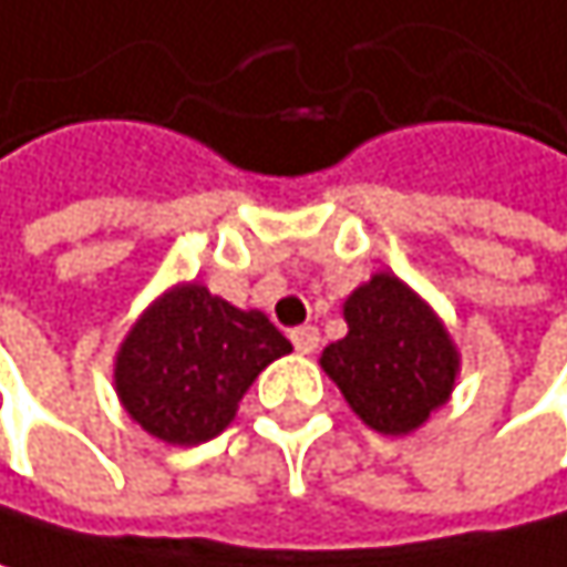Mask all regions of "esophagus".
<instances>
[{
    "instance_id": "esophagus-1",
    "label": "esophagus",
    "mask_w": 567,
    "mask_h": 567,
    "mask_svg": "<svg viewBox=\"0 0 567 567\" xmlns=\"http://www.w3.org/2000/svg\"><path fill=\"white\" fill-rule=\"evenodd\" d=\"M292 346H296V352H302V355H312V352L319 349V329H316V326L292 329Z\"/></svg>"
}]
</instances>
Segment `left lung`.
I'll return each mask as SVG.
<instances>
[{
    "label": "left lung",
    "instance_id": "obj_1",
    "mask_svg": "<svg viewBox=\"0 0 567 567\" xmlns=\"http://www.w3.org/2000/svg\"><path fill=\"white\" fill-rule=\"evenodd\" d=\"M349 336L319 365L349 409L382 435L419 432L455 392L462 369L439 312L392 271H375L342 306Z\"/></svg>",
    "mask_w": 567,
    "mask_h": 567
}]
</instances>
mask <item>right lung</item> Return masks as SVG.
<instances>
[{
  "mask_svg": "<svg viewBox=\"0 0 567 567\" xmlns=\"http://www.w3.org/2000/svg\"><path fill=\"white\" fill-rule=\"evenodd\" d=\"M292 342L265 312L235 309L202 281L165 289L115 352L125 415L165 445H202L225 432L248 385Z\"/></svg>",
  "mask_w": 567,
  "mask_h": 567,
  "instance_id": "add662e5",
  "label": "right lung"
}]
</instances>
